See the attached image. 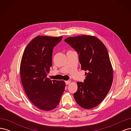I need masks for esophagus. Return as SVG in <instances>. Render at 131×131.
Returning <instances> with one entry per match:
<instances>
[{
    "instance_id": "obj_1",
    "label": "esophagus",
    "mask_w": 131,
    "mask_h": 131,
    "mask_svg": "<svg viewBox=\"0 0 131 131\" xmlns=\"http://www.w3.org/2000/svg\"><path fill=\"white\" fill-rule=\"evenodd\" d=\"M65 82H66V85H69V84H70L71 81H70V80H68V81H65Z\"/></svg>"
}]
</instances>
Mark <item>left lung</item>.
Returning a JSON list of instances; mask_svg holds the SVG:
<instances>
[{
    "label": "left lung",
    "mask_w": 131,
    "mask_h": 131,
    "mask_svg": "<svg viewBox=\"0 0 131 131\" xmlns=\"http://www.w3.org/2000/svg\"><path fill=\"white\" fill-rule=\"evenodd\" d=\"M64 41L78 52L81 69L86 71L84 82H77L75 100L83 108H94L103 101L112 85L113 70L108 51L94 36L80 35Z\"/></svg>",
    "instance_id": "obj_1"
}]
</instances>
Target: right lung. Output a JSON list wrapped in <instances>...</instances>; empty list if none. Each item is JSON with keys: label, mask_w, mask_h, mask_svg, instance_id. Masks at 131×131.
<instances>
[{"label": "right lung", "mask_w": 131, "mask_h": 131, "mask_svg": "<svg viewBox=\"0 0 131 131\" xmlns=\"http://www.w3.org/2000/svg\"><path fill=\"white\" fill-rule=\"evenodd\" d=\"M62 37L38 36L25 50L20 65L22 84L27 97L38 108L49 111L59 104L64 92V81L47 78L52 66L54 46Z\"/></svg>", "instance_id": "obj_1"}]
</instances>
